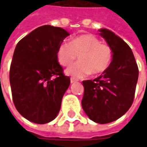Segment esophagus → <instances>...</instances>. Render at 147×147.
I'll use <instances>...</instances> for the list:
<instances>
[{
	"label": "esophagus",
	"instance_id": "34e87169",
	"mask_svg": "<svg viewBox=\"0 0 147 147\" xmlns=\"http://www.w3.org/2000/svg\"><path fill=\"white\" fill-rule=\"evenodd\" d=\"M77 82V80L76 79H74V78H71V83H73Z\"/></svg>",
	"mask_w": 147,
	"mask_h": 147
}]
</instances>
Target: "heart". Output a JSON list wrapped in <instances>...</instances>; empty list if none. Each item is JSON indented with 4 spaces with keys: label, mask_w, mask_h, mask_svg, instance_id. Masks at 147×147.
Returning <instances> with one entry per match:
<instances>
[{
    "label": "heart",
    "mask_w": 147,
    "mask_h": 147,
    "mask_svg": "<svg viewBox=\"0 0 147 147\" xmlns=\"http://www.w3.org/2000/svg\"><path fill=\"white\" fill-rule=\"evenodd\" d=\"M79 55V62L66 70V74L76 79L89 76H99L108 70L113 53L107 44L91 34H84L73 38L70 42H62L57 51L58 62L67 67L76 61Z\"/></svg>",
    "instance_id": "heart-1"
}]
</instances>
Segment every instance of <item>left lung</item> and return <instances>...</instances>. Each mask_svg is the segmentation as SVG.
Returning a JSON list of instances; mask_svg holds the SVG:
<instances>
[{"label": "left lung", "mask_w": 147, "mask_h": 147, "mask_svg": "<svg viewBox=\"0 0 147 147\" xmlns=\"http://www.w3.org/2000/svg\"><path fill=\"white\" fill-rule=\"evenodd\" d=\"M100 35L113 49L108 70L93 80L83 81L82 107L93 121L108 123L119 119L131 106L135 98L139 68L129 45L107 29Z\"/></svg>", "instance_id": "left-lung-1"}]
</instances>
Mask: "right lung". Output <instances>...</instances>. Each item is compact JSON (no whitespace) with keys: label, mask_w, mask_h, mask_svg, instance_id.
I'll list each match as a JSON object with an SVG mask.
<instances>
[{"label":"right lung","mask_w":147,"mask_h":147,"mask_svg":"<svg viewBox=\"0 0 147 147\" xmlns=\"http://www.w3.org/2000/svg\"><path fill=\"white\" fill-rule=\"evenodd\" d=\"M69 33L44 25L18 42L9 71L11 95L17 111L27 120L46 123L54 120L70 85L57 57L59 45Z\"/></svg>","instance_id":"right-lung-1"}]
</instances>
